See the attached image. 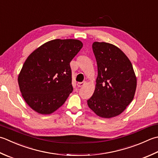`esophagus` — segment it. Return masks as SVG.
Wrapping results in <instances>:
<instances>
[{
    "label": "esophagus",
    "instance_id": "obj_1",
    "mask_svg": "<svg viewBox=\"0 0 158 158\" xmlns=\"http://www.w3.org/2000/svg\"><path fill=\"white\" fill-rule=\"evenodd\" d=\"M85 83V81H83V82H78L77 83V85L78 86L79 88H80V87H82V86L84 85Z\"/></svg>",
    "mask_w": 158,
    "mask_h": 158
}]
</instances>
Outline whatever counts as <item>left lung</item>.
Here are the masks:
<instances>
[{
  "label": "left lung",
  "instance_id": "8db88e82",
  "mask_svg": "<svg viewBox=\"0 0 158 158\" xmlns=\"http://www.w3.org/2000/svg\"><path fill=\"white\" fill-rule=\"evenodd\" d=\"M92 50L98 75L93 95L88 106L102 118L116 116L132 101L137 80L132 64L120 48L106 42H95Z\"/></svg>",
  "mask_w": 158,
  "mask_h": 158
}]
</instances>
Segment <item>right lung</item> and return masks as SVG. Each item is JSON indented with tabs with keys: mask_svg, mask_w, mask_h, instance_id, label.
Masks as SVG:
<instances>
[{
	"mask_svg": "<svg viewBox=\"0 0 158 158\" xmlns=\"http://www.w3.org/2000/svg\"><path fill=\"white\" fill-rule=\"evenodd\" d=\"M82 47L78 40L56 39L27 57L18 81L22 96L34 111L50 114L65 103L73 90L70 62Z\"/></svg>",
	"mask_w": 158,
	"mask_h": 158,
	"instance_id": "right-lung-1",
	"label": "right lung"
}]
</instances>
